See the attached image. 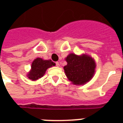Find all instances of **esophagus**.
I'll list each match as a JSON object with an SVG mask.
<instances>
[{
  "label": "esophagus",
  "mask_w": 123,
  "mask_h": 123,
  "mask_svg": "<svg viewBox=\"0 0 123 123\" xmlns=\"http://www.w3.org/2000/svg\"><path fill=\"white\" fill-rule=\"evenodd\" d=\"M56 66H57V67H59V66H60V64H59V62H56Z\"/></svg>",
  "instance_id": "esophagus-1"
}]
</instances>
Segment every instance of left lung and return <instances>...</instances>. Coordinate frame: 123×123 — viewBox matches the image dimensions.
Masks as SVG:
<instances>
[{
    "label": "left lung",
    "mask_w": 123,
    "mask_h": 123,
    "mask_svg": "<svg viewBox=\"0 0 123 123\" xmlns=\"http://www.w3.org/2000/svg\"><path fill=\"white\" fill-rule=\"evenodd\" d=\"M65 60L67 64L64 66V72L72 84L83 85L93 78L96 65L94 59L90 55L70 53Z\"/></svg>",
    "instance_id": "1"
}]
</instances>
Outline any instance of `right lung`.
<instances>
[{"label":"right lung","instance_id":"right-lung-1","mask_svg":"<svg viewBox=\"0 0 123 123\" xmlns=\"http://www.w3.org/2000/svg\"><path fill=\"white\" fill-rule=\"evenodd\" d=\"M55 66L51 60H43L42 58H36L34 60L31 64V69L27 74V76L33 81H35L45 74L49 68Z\"/></svg>","mask_w":123,"mask_h":123}]
</instances>
